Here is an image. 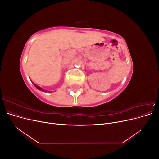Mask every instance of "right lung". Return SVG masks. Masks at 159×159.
Listing matches in <instances>:
<instances>
[{
  "mask_svg": "<svg viewBox=\"0 0 159 159\" xmlns=\"http://www.w3.org/2000/svg\"><path fill=\"white\" fill-rule=\"evenodd\" d=\"M34 85H35V87L37 88V89H39V90H41V91H44V90H43L40 87H39V86H38V85H35L34 84Z\"/></svg>",
  "mask_w": 159,
  "mask_h": 159,
  "instance_id": "obj_1",
  "label": "right lung"
}]
</instances>
